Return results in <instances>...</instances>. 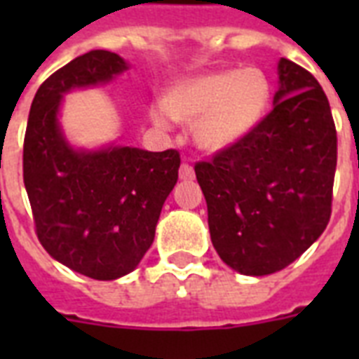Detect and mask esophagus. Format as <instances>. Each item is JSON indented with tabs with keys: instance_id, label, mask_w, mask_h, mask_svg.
I'll return each instance as SVG.
<instances>
[{
	"instance_id": "34e87169",
	"label": "esophagus",
	"mask_w": 359,
	"mask_h": 359,
	"mask_svg": "<svg viewBox=\"0 0 359 359\" xmlns=\"http://www.w3.org/2000/svg\"><path fill=\"white\" fill-rule=\"evenodd\" d=\"M179 177L182 180H191L194 177H196V173H194V168H191L190 163H182L180 165V171H179Z\"/></svg>"
}]
</instances>
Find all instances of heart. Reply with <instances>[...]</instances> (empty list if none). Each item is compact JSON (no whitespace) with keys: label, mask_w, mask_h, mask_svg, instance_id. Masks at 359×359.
<instances>
[{"label":"heart","mask_w":359,"mask_h":359,"mask_svg":"<svg viewBox=\"0 0 359 359\" xmlns=\"http://www.w3.org/2000/svg\"><path fill=\"white\" fill-rule=\"evenodd\" d=\"M268 98L270 86L261 70H218L171 87L163 104L152 106L149 117L160 130L171 128L173 119L196 124L197 145L222 151L259 123Z\"/></svg>","instance_id":"1"}]
</instances>
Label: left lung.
Instances as JSON below:
<instances>
[{"label": "left lung", "instance_id": "left-lung-1", "mask_svg": "<svg viewBox=\"0 0 359 359\" xmlns=\"http://www.w3.org/2000/svg\"><path fill=\"white\" fill-rule=\"evenodd\" d=\"M273 109L210 162L196 163L222 261L268 276L296 261L332 216L337 132L323 87L281 57Z\"/></svg>", "mask_w": 359, "mask_h": 359}]
</instances>
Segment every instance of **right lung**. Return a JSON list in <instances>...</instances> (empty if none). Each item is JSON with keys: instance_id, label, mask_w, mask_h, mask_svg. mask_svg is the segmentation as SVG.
<instances>
[{"instance_id": "add662e5", "label": "right lung", "mask_w": 359, "mask_h": 359, "mask_svg": "<svg viewBox=\"0 0 359 359\" xmlns=\"http://www.w3.org/2000/svg\"><path fill=\"white\" fill-rule=\"evenodd\" d=\"M126 69L123 57L106 50L72 59L39 87L24 137V184L42 248L70 270L100 281L140 264L179 179L175 149L78 151L65 140L57 121L65 93L108 83Z\"/></svg>"}]
</instances>
